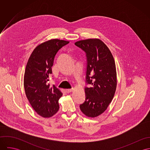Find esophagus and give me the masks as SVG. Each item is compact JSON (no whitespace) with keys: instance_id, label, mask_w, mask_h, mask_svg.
I'll return each mask as SVG.
<instances>
[{"instance_id":"obj_1","label":"esophagus","mask_w":150,"mask_h":150,"mask_svg":"<svg viewBox=\"0 0 150 150\" xmlns=\"http://www.w3.org/2000/svg\"><path fill=\"white\" fill-rule=\"evenodd\" d=\"M73 90V88H71V89H66V91L67 93H70V92H72Z\"/></svg>"}]
</instances>
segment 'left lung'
<instances>
[{"label": "left lung", "mask_w": 150, "mask_h": 150, "mask_svg": "<svg viewBox=\"0 0 150 150\" xmlns=\"http://www.w3.org/2000/svg\"><path fill=\"white\" fill-rule=\"evenodd\" d=\"M83 50L86 57V100L80 105L88 117L102 114L111 102L117 87L115 61L107 45L98 39H89L74 43Z\"/></svg>", "instance_id": "obj_1"}]
</instances>
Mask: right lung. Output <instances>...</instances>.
Masks as SVG:
<instances>
[{
    "label": "right lung",
    "mask_w": 150,
    "mask_h": 150,
    "mask_svg": "<svg viewBox=\"0 0 150 150\" xmlns=\"http://www.w3.org/2000/svg\"><path fill=\"white\" fill-rule=\"evenodd\" d=\"M69 42L52 39L37 46L26 66L23 85L26 96L35 111L49 118L57 112L62 93L55 86H50L52 66L58 51Z\"/></svg>",
    "instance_id": "1"
}]
</instances>
